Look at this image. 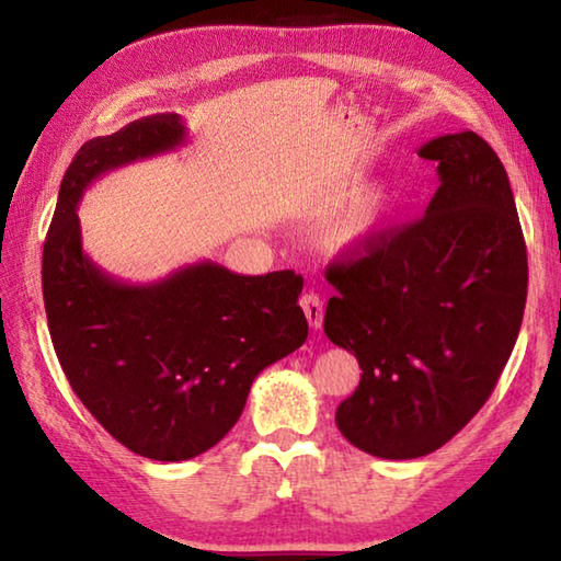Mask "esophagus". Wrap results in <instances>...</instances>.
I'll return each mask as SVG.
<instances>
[{"instance_id":"esophagus-1","label":"esophagus","mask_w":561,"mask_h":561,"mask_svg":"<svg viewBox=\"0 0 561 561\" xmlns=\"http://www.w3.org/2000/svg\"><path fill=\"white\" fill-rule=\"evenodd\" d=\"M299 304L304 309V317H307V321H309V327L319 329L321 321H324V304H321L319 294L317 291H304Z\"/></svg>"}]
</instances>
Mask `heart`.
I'll return each instance as SVG.
<instances>
[{
  "label": "heart",
  "mask_w": 561,
  "mask_h": 561,
  "mask_svg": "<svg viewBox=\"0 0 561 561\" xmlns=\"http://www.w3.org/2000/svg\"><path fill=\"white\" fill-rule=\"evenodd\" d=\"M401 207V185L378 183L368 187L324 225L321 244L334 254H360L374 250L393 227Z\"/></svg>",
  "instance_id": "heart-1"
}]
</instances>
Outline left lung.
<instances>
[{"mask_svg":"<svg viewBox=\"0 0 561 561\" xmlns=\"http://www.w3.org/2000/svg\"><path fill=\"white\" fill-rule=\"evenodd\" d=\"M417 156L440 175L425 215L327 270L339 294L324 331L360 366L336 425L386 460L423 458L470 423L495 391L527 301V247L495 150L460 130Z\"/></svg>","mask_w":561,"mask_h":561,"instance_id":"left-lung-1","label":"left lung"}]
</instances>
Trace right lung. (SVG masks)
Here are the masks:
<instances>
[{
  "instance_id": "1",
  "label": "right lung",
  "mask_w": 561,
  "mask_h": 561,
  "mask_svg": "<svg viewBox=\"0 0 561 561\" xmlns=\"http://www.w3.org/2000/svg\"><path fill=\"white\" fill-rule=\"evenodd\" d=\"M178 113L83 144L66 170L44 242L42 287L56 356L73 393L113 438L150 460L210 450L240 421L252 381L309 334L301 274H234L195 262L128 284L81 244L79 203L111 170L185 146Z\"/></svg>"
}]
</instances>
